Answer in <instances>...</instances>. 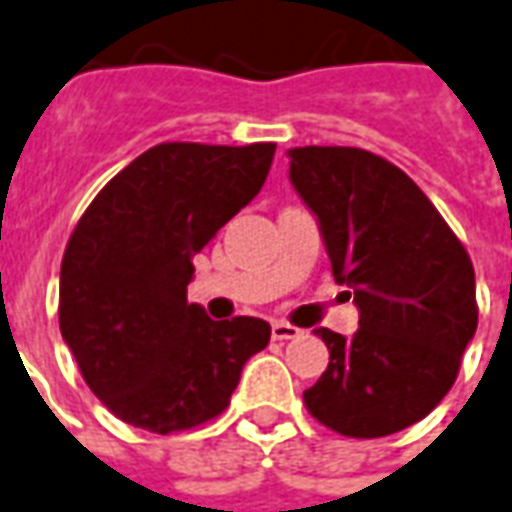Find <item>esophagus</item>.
<instances>
[{
  "mask_svg": "<svg viewBox=\"0 0 512 512\" xmlns=\"http://www.w3.org/2000/svg\"><path fill=\"white\" fill-rule=\"evenodd\" d=\"M302 330L299 327H293V324H285V321H274L271 324V338L274 341H293V338H299Z\"/></svg>",
  "mask_w": 512,
  "mask_h": 512,
  "instance_id": "esophagus-1",
  "label": "esophagus"
}]
</instances>
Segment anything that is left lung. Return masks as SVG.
<instances>
[{
    "label": "left lung",
    "mask_w": 512,
    "mask_h": 512,
    "mask_svg": "<svg viewBox=\"0 0 512 512\" xmlns=\"http://www.w3.org/2000/svg\"><path fill=\"white\" fill-rule=\"evenodd\" d=\"M288 157L332 277L360 310L352 338L316 330L330 366L305 391L307 410L346 438L405 430L455 385L477 332L471 257L424 191L385 157L355 146H296Z\"/></svg>",
    "instance_id": "left-lung-1"
}]
</instances>
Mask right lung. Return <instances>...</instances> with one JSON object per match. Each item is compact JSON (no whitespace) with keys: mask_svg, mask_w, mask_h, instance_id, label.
Masks as SVG:
<instances>
[{"mask_svg":"<svg viewBox=\"0 0 512 512\" xmlns=\"http://www.w3.org/2000/svg\"><path fill=\"white\" fill-rule=\"evenodd\" d=\"M274 144H157L82 213L60 266V332L88 388L132 427L169 435L227 410L263 318L188 302L194 255L263 188Z\"/></svg>","mask_w":512,"mask_h":512,"instance_id":"1","label":"right lung"}]
</instances>
